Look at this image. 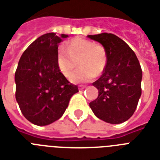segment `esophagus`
<instances>
[{
  "mask_svg": "<svg viewBox=\"0 0 160 160\" xmlns=\"http://www.w3.org/2000/svg\"><path fill=\"white\" fill-rule=\"evenodd\" d=\"M85 88H86V86H85V85H80V88H79V89H80V90H83V89H85Z\"/></svg>",
  "mask_w": 160,
  "mask_h": 160,
  "instance_id": "obj_1",
  "label": "esophagus"
}]
</instances>
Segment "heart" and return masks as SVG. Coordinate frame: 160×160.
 Masks as SVG:
<instances>
[{
	"mask_svg": "<svg viewBox=\"0 0 160 160\" xmlns=\"http://www.w3.org/2000/svg\"><path fill=\"white\" fill-rule=\"evenodd\" d=\"M79 60V70L71 76L74 83H84L91 80L104 71L108 62L106 49L101 44L90 40L76 38L67 44V49L61 46L57 52V62L60 71L70 77Z\"/></svg>",
	"mask_w": 160,
	"mask_h": 160,
	"instance_id": "obj_1",
	"label": "heart"
}]
</instances>
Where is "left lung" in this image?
Listing matches in <instances>:
<instances>
[{
    "mask_svg": "<svg viewBox=\"0 0 160 160\" xmlns=\"http://www.w3.org/2000/svg\"><path fill=\"white\" fill-rule=\"evenodd\" d=\"M104 47L108 62L102 75L93 85L98 90L89 107L96 117L111 124L128 120L141 95L142 71L136 54L122 39L112 33L88 35Z\"/></svg>",
    "mask_w": 160,
    "mask_h": 160,
    "instance_id": "left-lung-1",
    "label": "left lung"
}]
</instances>
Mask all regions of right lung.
Segmentation results:
<instances>
[{"label": "right lung", "mask_w": 160, "mask_h": 160, "mask_svg": "<svg viewBox=\"0 0 160 160\" xmlns=\"http://www.w3.org/2000/svg\"><path fill=\"white\" fill-rule=\"evenodd\" d=\"M68 37L48 33L38 38L19 59L15 75V98L24 118L46 126L63 115L77 85L69 82L57 62L58 44Z\"/></svg>", "instance_id": "obj_1"}]
</instances>
